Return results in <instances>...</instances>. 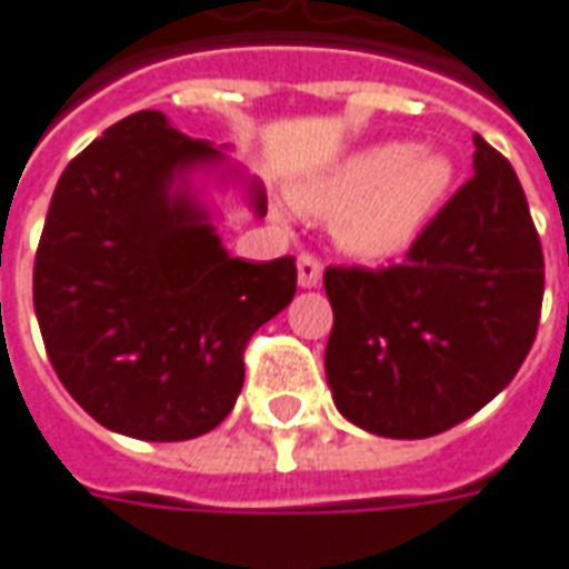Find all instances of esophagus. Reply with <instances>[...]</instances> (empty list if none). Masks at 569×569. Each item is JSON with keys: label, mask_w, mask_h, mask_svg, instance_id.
<instances>
[{"label": "esophagus", "mask_w": 569, "mask_h": 569, "mask_svg": "<svg viewBox=\"0 0 569 569\" xmlns=\"http://www.w3.org/2000/svg\"><path fill=\"white\" fill-rule=\"evenodd\" d=\"M297 276H300V284H303V288H318V284H321V260L312 257V253H300V260H297Z\"/></svg>", "instance_id": "obj_1"}]
</instances>
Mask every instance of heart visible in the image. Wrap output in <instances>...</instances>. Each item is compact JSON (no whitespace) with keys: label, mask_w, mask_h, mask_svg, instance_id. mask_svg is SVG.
Instances as JSON below:
<instances>
[{"label":"heart","mask_w":569,"mask_h":569,"mask_svg":"<svg viewBox=\"0 0 569 569\" xmlns=\"http://www.w3.org/2000/svg\"><path fill=\"white\" fill-rule=\"evenodd\" d=\"M453 180V164L438 152L380 143L346 156L330 171L297 189V208L337 220V239L361 257L405 251L429 223Z\"/></svg>","instance_id":"heart-1"}]
</instances>
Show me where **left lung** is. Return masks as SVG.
<instances>
[{
    "label": "left lung",
    "mask_w": 569,
    "mask_h": 569,
    "mask_svg": "<svg viewBox=\"0 0 569 569\" xmlns=\"http://www.w3.org/2000/svg\"><path fill=\"white\" fill-rule=\"evenodd\" d=\"M546 263L515 168L475 134V177L405 260L328 266L333 405L382 438H429L493 401L530 352Z\"/></svg>",
    "instance_id": "obj_1"
}]
</instances>
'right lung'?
Instances as JSON below:
<instances>
[{"mask_svg":"<svg viewBox=\"0 0 569 569\" xmlns=\"http://www.w3.org/2000/svg\"><path fill=\"white\" fill-rule=\"evenodd\" d=\"M223 162L159 110L103 131L60 174L33 266V306L63 389L140 441H187L227 420L244 346L297 293L293 257H229L189 196ZM257 213L266 192L251 187Z\"/></svg>","mask_w":569,"mask_h":569,"instance_id":"obj_1","label":"right lung"}]
</instances>
